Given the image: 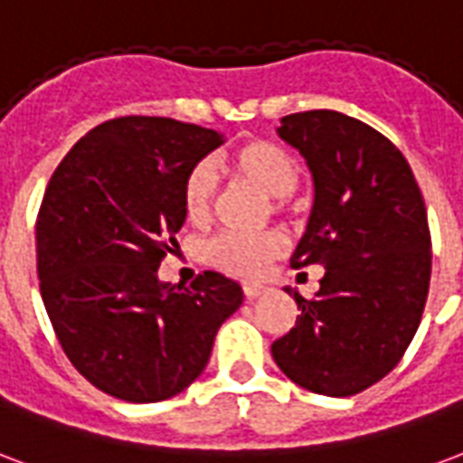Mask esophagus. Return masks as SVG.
<instances>
[{"mask_svg":"<svg viewBox=\"0 0 463 463\" xmlns=\"http://www.w3.org/2000/svg\"><path fill=\"white\" fill-rule=\"evenodd\" d=\"M242 292H245L248 299H258L267 292V287H262V284H242Z\"/></svg>","mask_w":463,"mask_h":463,"instance_id":"1","label":"esophagus"}]
</instances>
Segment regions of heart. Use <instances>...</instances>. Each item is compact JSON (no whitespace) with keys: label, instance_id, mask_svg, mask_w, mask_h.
<instances>
[{"label":"heart","instance_id":"b5f03b06","mask_svg":"<svg viewBox=\"0 0 463 463\" xmlns=\"http://www.w3.org/2000/svg\"><path fill=\"white\" fill-rule=\"evenodd\" d=\"M225 164L235 179L245 181L262 191L265 196L275 198L277 211L287 208L289 194H294L299 186V164L277 142H267V139L248 142L228 154ZM181 203L191 222H205L211 218L215 203V176L208 164H196L188 171L181 188ZM282 250L284 238L275 231L260 232V235L222 232L208 245V260L211 265L228 275L258 277L272 260L282 255Z\"/></svg>","mask_w":463,"mask_h":463}]
</instances>
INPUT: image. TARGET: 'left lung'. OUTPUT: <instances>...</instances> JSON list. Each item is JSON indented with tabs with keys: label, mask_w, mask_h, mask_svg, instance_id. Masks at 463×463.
I'll use <instances>...</instances> for the list:
<instances>
[{
	"label": "left lung",
	"mask_w": 463,
	"mask_h": 463,
	"mask_svg": "<svg viewBox=\"0 0 463 463\" xmlns=\"http://www.w3.org/2000/svg\"><path fill=\"white\" fill-rule=\"evenodd\" d=\"M277 132L314 176V208L292 265H321L314 299L272 358L304 390L348 397L395 368L422 318L432 275L427 208L388 137L334 109L282 118Z\"/></svg>",
	"instance_id": "8db88e82"
}]
</instances>
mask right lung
Instances as JSON below:
<instances>
[{
	"instance_id": "add662e5",
	"label": "right lung",
	"mask_w": 463,
	"mask_h": 463,
	"mask_svg": "<svg viewBox=\"0 0 463 463\" xmlns=\"http://www.w3.org/2000/svg\"><path fill=\"white\" fill-rule=\"evenodd\" d=\"M221 132L169 118L102 122L53 171L36 221L43 307L68 361L125 402L179 395L203 373L241 284L203 272L191 287L156 269L186 221L181 188Z\"/></svg>"
}]
</instances>
